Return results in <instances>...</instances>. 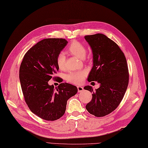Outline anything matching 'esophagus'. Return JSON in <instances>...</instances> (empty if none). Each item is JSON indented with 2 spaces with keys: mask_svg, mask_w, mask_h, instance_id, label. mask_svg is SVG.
<instances>
[{
  "mask_svg": "<svg viewBox=\"0 0 148 148\" xmlns=\"http://www.w3.org/2000/svg\"><path fill=\"white\" fill-rule=\"evenodd\" d=\"M77 90H78V92H81L83 91V90H84V89H83L82 87L81 86H77Z\"/></svg>",
  "mask_w": 148,
  "mask_h": 148,
  "instance_id": "obj_1",
  "label": "esophagus"
}]
</instances>
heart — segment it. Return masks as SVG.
<instances>
[{"mask_svg":"<svg viewBox=\"0 0 148 148\" xmlns=\"http://www.w3.org/2000/svg\"><path fill=\"white\" fill-rule=\"evenodd\" d=\"M67 51L72 56L79 59H84L87 53L85 45L79 41H73L67 48ZM56 63L59 69L64 70L66 67V56L62 53H60L56 58ZM86 74L84 71H78L71 73L67 75V80L74 84H81L84 81Z\"/></svg>","mask_w":148,"mask_h":148,"instance_id":"heart-1","label":"heart"}]
</instances>
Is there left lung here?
Segmentation results:
<instances>
[{
    "label": "left lung",
    "mask_w": 148,
    "mask_h": 148,
    "mask_svg": "<svg viewBox=\"0 0 148 148\" xmlns=\"http://www.w3.org/2000/svg\"><path fill=\"white\" fill-rule=\"evenodd\" d=\"M84 38L93 54V67L88 81L101 84L95 91L90 86L84 88L92 92V99L86 108L92 115L103 117L115 110L126 91L129 83L126 59L118 45L103 34Z\"/></svg>",
    "instance_id": "obj_1"
}]
</instances>
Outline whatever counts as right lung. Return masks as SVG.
I'll list each match as a JSON object with an SVG mask.
<instances>
[{"label":"right lung","instance_id":"obj_1","mask_svg":"<svg viewBox=\"0 0 148 148\" xmlns=\"http://www.w3.org/2000/svg\"><path fill=\"white\" fill-rule=\"evenodd\" d=\"M68 42L49 38L39 41L25 53L19 69L21 86L29 108L47 121H55L65 113L67 101L77 92L76 87L64 82L54 89L49 85L59 71L56 58Z\"/></svg>","mask_w":148,"mask_h":148}]
</instances>
